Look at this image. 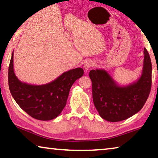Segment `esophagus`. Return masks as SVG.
Instances as JSON below:
<instances>
[{
    "label": "esophagus",
    "mask_w": 158,
    "mask_h": 158,
    "mask_svg": "<svg viewBox=\"0 0 158 158\" xmlns=\"http://www.w3.org/2000/svg\"><path fill=\"white\" fill-rule=\"evenodd\" d=\"M93 65H94V63H93L92 61L90 60H87L86 62H85L84 63V69H85V70H89V68H91V67H93Z\"/></svg>",
    "instance_id": "34e87169"
}]
</instances>
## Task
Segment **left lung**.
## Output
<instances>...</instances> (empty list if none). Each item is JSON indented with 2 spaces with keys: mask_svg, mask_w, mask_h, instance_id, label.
<instances>
[{
  "mask_svg": "<svg viewBox=\"0 0 158 158\" xmlns=\"http://www.w3.org/2000/svg\"><path fill=\"white\" fill-rule=\"evenodd\" d=\"M143 54L142 74L137 81L127 85H119L103 69L90 71L93 103L103 119L121 121L142 109L151 92L152 83V64L146 48Z\"/></svg>",
  "mask_w": 158,
  "mask_h": 158,
  "instance_id": "left-lung-1",
  "label": "left lung"
}]
</instances>
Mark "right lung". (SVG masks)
<instances>
[{"instance_id": "obj_1", "label": "right lung", "mask_w": 158, "mask_h": 158, "mask_svg": "<svg viewBox=\"0 0 158 158\" xmlns=\"http://www.w3.org/2000/svg\"><path fill=\"white\" fill-rule=\"evenodd\" d=\"M13 52L8 69L10 93L18 105L29 116L40 121H50L59 115L66 105L69 90L84 74L81 68L63 73L44 85H31L21 81L15 75Z\"/></svg>"}]
</instances>
